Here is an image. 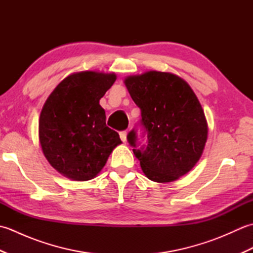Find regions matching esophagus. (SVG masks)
<instances>
[{"mask_svg": "<svg viewBox=\"0 0 253 253\" xmlns=\"http://www.w3.org/2000/svg\"><path fill=\"white\" fill-rule=\"evenodd\" d=\"M120 136H121V139H122V140H123L124 142L127 141V131H126V130L121 131V132H120Z\"/></svg>", "mask_w": 253, "mask_h": 253, "instance_id": "34e87169", "label": "esophagus"}]
</instances>
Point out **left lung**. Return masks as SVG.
Masks as SVG:
<instances>
[{"mask_svg": "<svg viewBox=\"0 0 253 253\" xmlns=\"http://www.w3.org/2000/svg\"><path fill=\"white\" fill-rule=\"evenodd\" d=\"M125 84L141 110L147 147L133 149L149 179L169 182L192 169L201 158L208 138V123L190 85L170 73L150 71L128 76ZM136 147V131L127 136Z\"/></svg>", "mask_w": 253, "mask_h": 253, "instance_id": "obj_1", "label": "left lung"}]
</instances>
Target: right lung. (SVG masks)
Returning a JSON list of instances; mask_svg holds the SVG:
<instances>
[{
    "instance_id": "add662e5",
    "label": "right lung",
    "mask_w": 253,
    "mask_h": 253,
    "mask_svg": "<svg viewBox=\"0 0 253 253\" xmlns=\"http://www.w3.org/2000/svg\"><path fill=\"white\" fill-rule=\"evenodd\" d=\"M116 75L80 72L56 85L42 107L39 141L44 157L69 179L94 178L104 168L120 135L106 126L100 99Z\"/></svg>"
}]
</instances>
